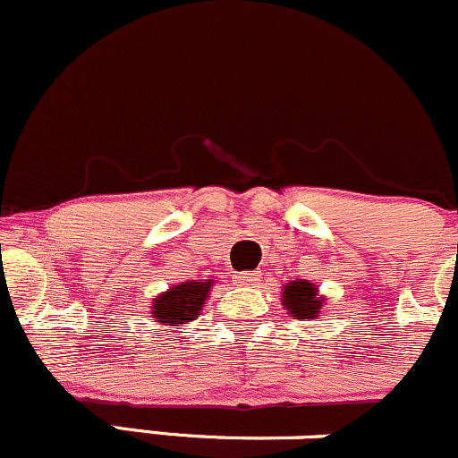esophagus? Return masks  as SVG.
<instances>
[{
	"label": "esophagus",
	"instance_id": "1",
	"mask_svg": "<svg viewBox=\"0 0 458 458\" xmlns=\"http://www.w3.org/2000/svg\"><path fill=\"white\" fill-rule=\"evenodd\" d=\"M256 274H250V271H243V274H239V283L241 284H254L256 283Z\"/></svg>",
	"mask_w": 458,
	"mask_h": 458
}]
</instances>
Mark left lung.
I'll return each instance as SVG.
<instances>
[{
    "label": "left lung",
    "instance_id": "obj_1",
    "mask_svg": "<svg viewBox=\"0 0 458 458\" xmlns=\"http://www.w3.org/2000/svg\"><path fill=\"white\" fill-rule=\"evenodd\" d=\"M283 306L295 319L318 318L324 306V295H319L318 286L309 280H291L283 286Z\"/></svg>",
    "mask_w": 458,
    "mask_h": 458
}]
</instances>
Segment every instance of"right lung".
<instances>
[{
	"label": "right lung",
	"instance_id": "right-lung-1",
	"mask_svg": "<svg viewBox=\"0 0 458 458\" xmlns=\"http://www.w3.org/2000/svg\"><path fill=\"white\" fill-rule=\"evenodd\" d=\"M213 280H187L169 286L165 293L156 295L152 302V318L160 326H180L199 318V310L208 300Z\"/></svg>",
	"mask_w": 458,
	"mask_h": 458
}]
</instances>
